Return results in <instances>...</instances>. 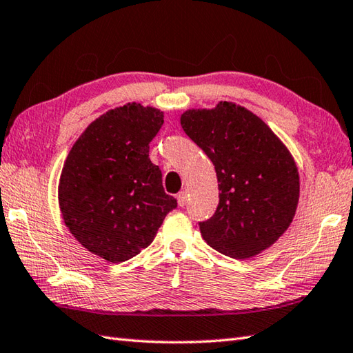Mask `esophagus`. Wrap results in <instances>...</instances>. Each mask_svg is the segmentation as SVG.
Masks as SVG:
<instances>
[{
    "label": "esophagus",
    "mask_w": 353,
    "mask_h": 353,
    "mask_svg": "<svg viewBox=\"0 0 353 353\" xmlns=\"http://www.w3.org/2000/svg\"><path fill=\"white\" fill-rule=\"evenodd\" d=\"M187 198H189V194H187V190H183V192H179L178 194H176V201H178V205L179 207H184L185 203H187Z\"/></svg>",
    "instance_id": "34e87169"
}]
</instances>
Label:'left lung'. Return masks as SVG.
Instances as JSON below:
<instances>
[{"label": "left lung", "instance_id": "1", "mask_svg": "<svg viewBox=\"0 0 353 353\" xmlns=\"http://www.w3.org/2000/svg\"><path fill=\"white\" fill-rule=\"evenodd\" d=\"M181 127L213 161L221 192L216 213L199 222L203 240L237 260L270 248L299 201V172L285 145L256 114L228 101L184 112Z\"/></svg>", "mask_w": 353, "mask_h": 353}]
</instances>
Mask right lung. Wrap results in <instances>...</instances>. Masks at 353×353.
<instances>
[{
  "label": "right lung",
  "mask_w": 353,
  "mask_h": 353,
  "mask_svg": "<svg viewBox=\"0 0 353 353\" xmlns=\"http://www.w3.org/2000/svg\"><path fill=\"white\" fill-rule=\"evenodd\" d=\"M163 117L137 103L108 110L78 137L61 169L63 221L81 246L108 263L127 261L150 246L176 208L150 160Z\"/></svg>",
  "instance_id": "right-lung-1"
}]
</instances>
